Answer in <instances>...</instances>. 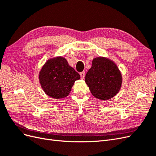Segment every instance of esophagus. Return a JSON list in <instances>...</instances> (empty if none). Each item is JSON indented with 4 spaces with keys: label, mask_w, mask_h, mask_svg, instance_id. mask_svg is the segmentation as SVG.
Returning a JSON list of instances; mask_svg holds the SVG:
<instances>
[{
    "label": "esophagus",
    "mask_w": 156,
    "mask_h": 156,
    "mask_svg": "<svg viewBox=\"0 0 156 156\" xmlns=\"http://www.w3.org/2000/svg\"><path fill=\"white\" fill-rule=\"evenodd\" d=\"M80 75H81V79H84V75H85V72H81V73H80Z\"/></svg>",
    "instance_id": "1"
}]
</instances>
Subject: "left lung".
I'll use <instances>...</instances> for the list:
<instances>
[{
	"label": "left lung",
	"instance_id": "obj_1",
	"mask_svg": "<svg viewBox=\"0 0 156 156\" xmlns=\"http://www.w3.org/2000/svg\"><path fill=\"white\" fill-rule=\"evenodd\" d=\"M85 82L92 95L101 100L114 97L122 87V77L116 64L111 60L99 56L94 58Z\"/></svg>",
	"mask_w": 156,
	"mask_h": 156
}]
</instances>
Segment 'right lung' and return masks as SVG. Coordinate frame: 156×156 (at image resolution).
<instances>
[{
    "mask_svg": "<svg viewBox=\"0 0 156 156\" xmlns=\"http://www.w3.org/2000/svg\"><path fill=\"white\" fill-rule=\"evenodd\" d=\"M80 75L62 56L49 59L39 73L41 87L47 95L55 99L68 96L74 83Z\"/></svg>",
    "mask_w": 156,
    "mask_h": 156,
    "instance_id": "obj_1",
    "label": "right lung"
}]
</instances>
